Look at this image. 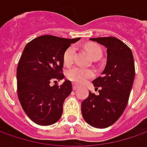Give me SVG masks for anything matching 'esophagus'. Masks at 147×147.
<instances>
[{
	"label": "esophagus",
	"mask_w": 147,
	"mask_h": 147,
	"mask_svg": "<svg viewBox=\"0 0 147 147\" xmlns=\"http://www.w3.org/2000/svg\"><path fill=\"white\" fill-rule=\"evenodd\" d=\"M78 88V85H77L76 83H73V89L75 91V90H77Z\"/></svg>",
	"instance_id": "esophagus-1"
}]
</instances>
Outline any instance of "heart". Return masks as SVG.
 I'll return each mask as SVG.
<instances>
[{
    "label": "heart",
    "mask_w": 147,
    "mask_h": 147,
    "mask_svg": "<svg viewBox=\"0 0 147 147\" xmlns=\"http://www.w3.org/2000/svg\"><path fill=\"white\" fill-rule=\"evenodd\" d=\"M86 50L93 58H100L102 55V51L100 47L96 44H88L86 46ZM76 52V47L72 45L68 47L64 54V62L66 65H70L74 59V55ZM95 73L92 69H88L82 66H75L69 69L66 73V77L71 82L75 83H83L88 79L93 78Z\"/></svg>",
    "instance_id": "obj_1"
}]
</instances>
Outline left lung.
<instances>
[{"instance_id":"left-lung-1","label":"left lung","mask_w":147,"mask_h":147,"mask_svg":"<svg viewBox=\"0 0 147 147\" xmlns=\"http://www.w3.org/2000/svg\"><path fill=\"white\" fill-rule=\"evenodd\" d=\"M107 48V61L101 76L92 81L99 95L89 92L81 104L84 120L92 127L105 128L114 124L127 106L135 78L131 49L113 37L90 38Z\"/></svg>"}]
</instances>
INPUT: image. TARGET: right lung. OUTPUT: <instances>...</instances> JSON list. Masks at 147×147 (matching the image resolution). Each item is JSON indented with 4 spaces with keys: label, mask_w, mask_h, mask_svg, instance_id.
<instances>
[{
    "label": "right lung",
    "mask_w": 147,
    "mask_h": 147,
    "mask_svg": "<svg viewBox=\"0 0 147 147\" xmlns=\"http://www.w3.org/2000/svg\"><path fill=\"white\" fill-rule=\"evenodd\" d=\"M80 37L68 39L51 35L38 37L25 46L17 68V91L21 106L32 121L48 126L59 120L72 83L64 78V54ZM55 85L52 86L51 82Z\"/></svg>",
    "instance_id": "add662e5"
}]
</instances>
